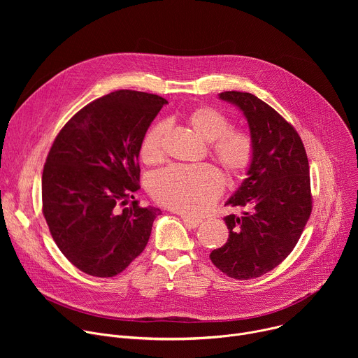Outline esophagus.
Returning a JSON list of instances; mask_svg holds the SVG:
<instances>
[{
    "instance_id": "1",
    "label": "esophagus",
    "mask_w": 358,
    "mask_h": 358,
    "mask_svg": "<svg viewBox=\"0 0 358 358\" xmlns=\"http://www.w3.org/2000/svg\"><path fill=\"white\" fill-rule=\"evenodd\" d=\"M182 218V221H184V224L187 225V227H189V228H196L202 221L201 220H196V218H191V217H187V215H182L181 217Z\"/></svg>"
}]
</instances>
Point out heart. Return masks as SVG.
<instances>
[{
  "label": "heart",
  "mask_w": 358,
  "mask_h": 358,
  "mask_svg": "<svg viewBox=\"0 0 358 358\" xmlns=\"http://www.w3.org/2000/svg\"><path fill=\"white\" fill-rule=\"evenodd\" d=\"M189 129L203 141L211 144V156L225 170L229 178H241L255 159L252 137L242 130H232L228 117L220 110L201 106L187 116ZM167 133L164 123L152 126L140 145V156L145 163L159 162L163 156V141ZM224 188L221 173L211 166L170 167L150 180V191L157 202L171 210L196 215L208 210Z\"/></svg>",
  "instance_id": "b5f03b06"
}]
</instances>
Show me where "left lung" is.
I'll use <instances>...</instances> for the list:
<instances>
[{
  "mask_svg": "<svg viewBox=\"0 0 358 358\" xmlns=\"http://www.w3.org/2000/svg\"><path fill=\"white\" fill-rule=\"evenodd\" d=\"M220 99L239 108L248 120L255 159L227 206L243 207L225 217L228 242L210 255L225 275L259 278L296 246L312 214L308 155L294 127L264 100L246 92H222Z\"/></svg>",
  "mask_w": 358,
  "mask_h": 358,
  "instance_id": "left-lung-1",
  "label": "left lung"
}]
</instances>
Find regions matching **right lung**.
<instances>
[{"label": "right lung", "instance_id": "1", "mask_svg": "<svg viewBox=\"0 0 358 358\" xmlns=\"http://www.w3.org/2000/svg\"><path fill=\"white\" fill-rule=\"evenodd\" d=\"M169 101L116 90L80 109L59 131L42 173V213L59 250L97 278L123 272L144 250L162 214L140 207L138 155L147 129Z\"/></svg>", "mask_w": 358, "mask_h": 358}]
</instances>
